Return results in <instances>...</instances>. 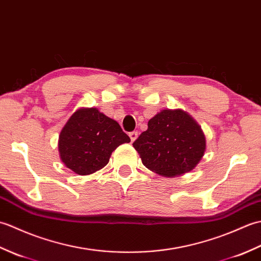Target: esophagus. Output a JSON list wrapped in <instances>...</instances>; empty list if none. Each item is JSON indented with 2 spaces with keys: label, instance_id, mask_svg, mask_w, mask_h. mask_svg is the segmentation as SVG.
I'll return each mask as SVG.
<instances>
[{
  "label": "esophagus",
  "instance_id": "esophagus-1",
  "mask_svg": "<svg viewBox=\"0 0 261 261\" xmlns=\"http://www.w3.org/2000/svg\"><path fill=\"white\" fill-rule=\"evenodd\" d=\"M129 137H130V139H131V141L134 142L137 138H138V132L137 131H132V132H130L129 134Z\"/></svg>",
  "mask_w": 261,
  "mask_h": 261
}]
</instances>
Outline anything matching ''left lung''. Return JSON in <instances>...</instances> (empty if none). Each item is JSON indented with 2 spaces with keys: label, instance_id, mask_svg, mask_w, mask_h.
Returning <instances> with one entry per match:
<instances>
[{
  "label": "left lung",
  "instance_id": "left-lung-1",
  "mask_svg": "<svg viewBox=\"0 0 261 261\" xmlns=\"http://www.w3.org/2000/svg\"><path fill=\"white\" fill-rule=\"evenodd\" d=\"M148 169L166 177L188 173L204 156L206 140L197 122L182 110H163L132 143Z\"/></svg>",
  "mask_w": 261,
  "mask_h": 261
}]
</instances>
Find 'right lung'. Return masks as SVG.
<instances>
[{"label": "right lung", "instance_id": "add662e5", "mask_svg": "<svg viewBox=\"0 0 261 261\" xmlns=\"http://www.w3.org/2000/svg\"><path fill=\"white\" fill-rule=\"evenodd\" d=\"M130 138L116 121L96 108H82L60 131L58 150L65 166L79 175H90L107 166L111 154Z\"/></svg>", "mask_w": 261, "mask_h": 261}]
</instances>
